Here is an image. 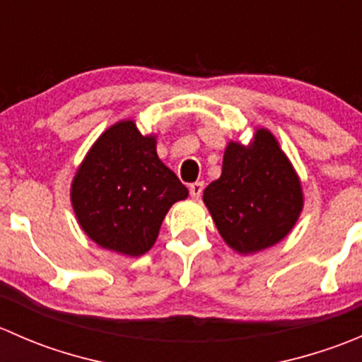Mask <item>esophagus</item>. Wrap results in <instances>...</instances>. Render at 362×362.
Returning <instances> with one entry per match:
<instances>
[{
    "label": "esophagus",
    "instance_id": "esophagus-1",
    "mask_svg": "<svg viewBox=\"0 0 362 362\" xmlns=\"http://www.w3.org/2000/svg\"><path fill=\"white\" fill-rule=\"evenodd\" d=\"M189 192H191L192 198L198 199L203 192V182H194V184L189 185Z\"/></svg>",
    "mask_w": 362,
    "mask_h": 362
}]
</instances>
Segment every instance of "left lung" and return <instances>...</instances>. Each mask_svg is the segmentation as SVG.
Wrapping results in <instances>:
<instances>
[{
	"instance_id": "8db88e82",
	"label": "left lung",
	"mask_w": 362,
	"mask_h": 362,
	"mask_svg": "<svg viewBox=\"0 0 362 362\" xmlns=\"http://www.w3.org/2000/svg\"><path fill=\"white\" fill-rule=\"evenodd\" d=\"M222 240L242 255L282 242L305 204L301 178L275 134L257 127L249 145L229 141L222 173L203 192Z\"/></svg>"
}]
</instances>
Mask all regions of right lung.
Wrapping results in <instances>:
<instances>
[{
    "label": "right lung",
    "mask_w": 362,
    "mask_h": 362,
    "mask_svg": "<svg viewBox=\"0 0 362 362\" xmlns=\"http://www.w3.org/2000/svg\"><path fill=\"white\" fill-rule=\"evenodd\" d=\"M158 134H141L131 119L100 134L69 189L82 231L101 249L138 257L152 249L171 204L187 187L159 159Z\"/></svg>",
    "instance_id": "1"
}]
</instances>
